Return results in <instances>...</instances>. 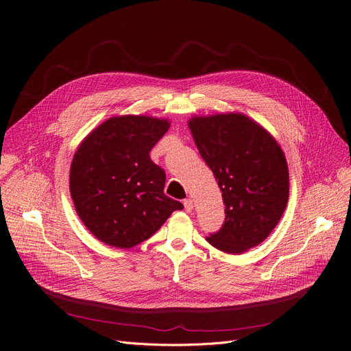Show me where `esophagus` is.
I'll use <instances>...</instances> for the list:
<instances>
[{"mask_svg": "<svg viewBox=\"0 0 351 351\" xmlns=\"http://www.w3.org/2000/svg\"><path fill=\"white\" fill-rule=\"evenodd\" d=\"M183 206H185L186 212H192L193 210V202H192V199H185V200H183Z\"/></svg>", "mask_w": 351, "mask_h": 351, "instance_id": "34e87169", "label": "esophagus"}]
</instances>
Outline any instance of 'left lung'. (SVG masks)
I'll return each mask as SVG.
<instances>
[{"label": "left lung", "instance_id": "1", "mask_svg": "<svg viewBox=\"0 0 351 351\" xmlns=\"http://www.w3.org/2000/svg\"><path fill=\"white\" fill-rule=\"evenodd\" d=\"M189 129L225 204V222L206 241L233 254L262 243L279 223L289 200L282 147L243 114L195 117Z\"/></svg>", "mask_w": 351, "mask_h": 351}]
</instances>
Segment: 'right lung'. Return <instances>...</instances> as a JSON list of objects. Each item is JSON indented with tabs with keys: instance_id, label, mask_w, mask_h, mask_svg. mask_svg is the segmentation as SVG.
Masks as SVG:
<instances>
[{
	"instance_id": "1",
	"label": "right lung",
	"mask_w": 351,
	"mask_h": 351,
	"mask_svg": "<svg viewBox=\"0 0 351 351\" xmlns=\"http://www.w3.org/2000/svg\"><path fill=\"white\" fill-rule=\"evenodd\" d=\"M169 126L145 115L114 117L78 146L69 171L71 197L82 223L105 245L134 247L183 209L163 193L165 171L149 156Z\"/></svg>"
}]
</instances>
